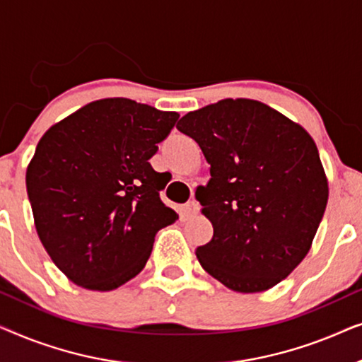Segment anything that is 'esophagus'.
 Returning <instances> with one entry per match:
<instances>
[{
    "instance_id": "obj_1",
    "label": "esophagus",
    "mask_w": 362,
    "mask_h": 362,
    "mask_svg": "<svg viewBox=\"0 0 362 362\" xmlns=\"http://www.w3.org/2000/svg\"><path fill=\"white\" fill-rule=\"evenodd\" d=\"M182 211H185L186 217H192L197 214V211H199V204H197V201L189 199L185 206H182Z\"/></svg>"
}]
</instances>
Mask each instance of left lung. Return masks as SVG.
<instances>
[{
  "instance_id": "obj_1",
  "label": "left lung",
  "mask_w": 362,
  "mask_h": 362,
  "mask_svg": "<svg viewBox=\"0 0 362 362\" xmlns=\"http://www.w3.org/2000/svg\"><path fill=\"white\" fill-rule=\"evenodd\" d=\"M211 165L197 187L211 242L196 249L207 274L240 293L288 276L323 219L328 181L313 138L265 103L226 98L177 122Z\"/></svg>"
}]
</instances>
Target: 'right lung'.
Instances as JSON below:
<instances>
[{
  "instance_id": "1",
  "label": "right lung",
  "mask_w": 362,
  "mask_h": 362,
  "mask_svg": "<svg viewBox=\"0 0 362 362\" xmlns=\"http://www.w3.org/2000/svg\"><path fill=\"white\" fill-rule=\"evenodd\" d=\"M177 118L130 98H103L37 143L26 173L34 224L76 285L118 288L146 265L156 232L177 219L160 199L165 173L150 165Z\"/></svg>"
}]
</instances>
